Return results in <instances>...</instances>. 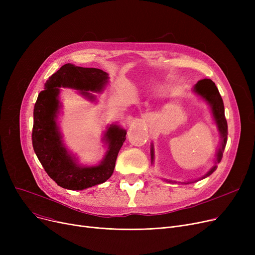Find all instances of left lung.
Listing matches in <instances>:
<instances>
[{
  "mask_svg": "<svg viewBox=\"0 0 255 255\" xmlns=\"http://www.w3.org/2000/svg\"><path fill=\"white\" fill-rule=\"evenodd\" d=\"M192 93L195 94L197 97H199L202 100H204L209 106H210V111L212 114V118L215 122L217 129L219 131V135H220V144L219 148L217 150L216 153V159H215V164H214L202 178H199L197 180L194 181H188V182H177V181H171V180H167L164 179V181L168 182V183H180V184H190V183H194L197 182L199 180H203L207 177H209L210 175L216 170L217 168V163H219L222 159V155H223V151L225 149L226 145V141H227V122L225 119V115H224V104H223V100L220 96L219 91L217 89V87L215 86L211 79L205 78L199 80L197 84L194 85L193 89H192ZM154 145L153 143L151 144V163L154 164Z\"/></svg>",
  "mask_w": 255,
  "mask_h": 255,
  "instance_id": "obj_1",
  "label": "left lung"
}]
</instances>
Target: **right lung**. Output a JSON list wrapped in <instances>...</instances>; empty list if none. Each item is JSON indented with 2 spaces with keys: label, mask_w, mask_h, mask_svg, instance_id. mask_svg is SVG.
I'll list each match as a JSON object with an SVG mask.
<instances>
[{
  "label": "right lung",
  "mask_w": 255,
  "mask_h": 255,
  "mask_svg": "<svg viewBox=\"0 0 255 255\" xmlns=\"http://www.w3.org/2000/svg\"><path fill=\"white\" fill-rule=\"evenodd\" d=\"M109 79V73L101 69L84 68L68 63L46 80L44 90L39 93L34 107L33 148L47 175L62 188L84 190L109 180L127 131L118 124L106 126L102 136L106 146L103 158L95 165L79 164L74 154L67 149L60 131V88L76 90L88 100L97 102L93 93H102Z\"/></svg>",
  "instance_id": "add662e5"
}]
</instances>
